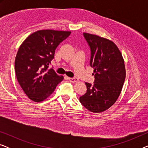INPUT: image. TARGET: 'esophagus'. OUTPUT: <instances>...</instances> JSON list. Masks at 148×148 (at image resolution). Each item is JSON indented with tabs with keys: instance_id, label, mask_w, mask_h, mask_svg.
Returning <instances> with one entry per match:
<instances>
[{
	"instance_id": "1",
	"label": "esophagus",
	"mask_w": 148,
	"mask_h": 148,
	"mask_svg": "<svg viewBox=\"0 0 148 148\" xmlns=\"http://www.w3.org/2000/svg\"><path fill=\"white\" fill-rule=\"evenodd\" d=\"M69 79L71 82H73V83L77 82L78 81V79L77 77H69Z\"/></svg>"
}]
</instances>
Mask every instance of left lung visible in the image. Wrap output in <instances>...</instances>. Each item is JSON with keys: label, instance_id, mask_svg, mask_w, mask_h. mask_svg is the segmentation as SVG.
Listing matches in <instances>:
<instances>
[{"label": "left lung", "instance_id": "obj_1", "mask_svg": "<svg viewBox=\"0 0 148 148\" xmlns=\"http://www.w3.org/2000/svg\"><path fill=\"white\" fill-rule=\"evenodd\" d=\"M84 36L90 48L95 80L93 85L86 83L87 92L79 101L91 112H102L112 106L121 94L126 77L124 60L113 42L88 33Z\"/></svg>", "mask_w": 148, "mask_h": 148}]
</instances>
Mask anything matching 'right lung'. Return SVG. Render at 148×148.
I'll return each instance as SVG.
<instances>
[{"instance_id":"1","label":"right lung","mask_w":148,"mask_h":148,"mask_svg":"<svg viewBox=\"0 0 148 148\" xmlns=\"http://www.w3.org/2000/svg\"><path fill=\"white\" fill-rule=\"evenodd\" d=\"M70 34L71 32L39 30L20 46L15 60L16 77L23 92L34 102L46 100L64 79L48 66L56 47Z\"/></svg>"}]
</instances>
